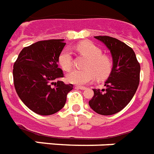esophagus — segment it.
<instances>
[{
  "label": "esophagus",
  "instance_id": "1",
  "mask_svg": "<svg viewBox=\"0 0 154 154\" xmlns=\"http://www.w3.org/2000/svg\"><path fill=\"white\" fill-rule=\"evenodd\" d=\"M75 88L76 89H80V90H85L86 89V87H85V86H81V85H76Z\"/></svg>",
  "mask_w": 154,
  "mask_h": 154
}]
</instances>
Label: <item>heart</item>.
Segmentation results:
<instances>
[{
  "mask_svg": "<svg viewBox=\"0 0 154 154\" xmlns=\"http://www.w3.org/2000/svg\"><path fill=\"white\" fill-rule=\"evenodd\" d=\"M77 51L89 58L85 70H73L67 76L69 82L76 85H85L98 77L103 80L108 77L113 69V63L108 56L103 55L98 46L90 42H82L77 47ZM58 62L64 71H69L72 67V55L69 49H64L60 54Z\"/></svg>",
  "mask_w": 154,
  "mask_h": 154,
  "instance_id": "1",
  "label": "heart"
}]
</instances>
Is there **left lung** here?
Returning a JSON list of instances; mask_svg holds the SVG:
<instances>
[{"mask_svg": "<svg viewBox=\"0 0 154 154\" xmlns=\"http://www.w3.org/2000/svg\"><path fill=\"white\" fill-rule=\"evenodd\" d=\"M110 50L113 69L106 89H94L90 106L99 115L111 116L119 112L133 98L140 82V66L134 51L126 43L110 36H94Z\"/></svg>", "mask_w": 154, "mask_h": 154, "instance_id": "8db88e82", "label": "left lung"}]
</instances>
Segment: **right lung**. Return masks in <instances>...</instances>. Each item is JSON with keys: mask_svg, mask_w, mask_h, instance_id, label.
Wrapping results in <instances>:
<instances>
[{"mask_svg": "<svg viewBox=\"0 0 154 154\" xmlns=\"http://www.w3.org/2000/svg\"><path fill=\"white\" fill-rule=\"evenodd\" d=\"M66 43L63 39L38 41L22 49L14 64L15 90L28 108L41 116L61 110L73 88L64 84L58 58ZM57 82H56V81Z\"/></svg>", "mask_w": 154, "mask_h": 154, "instance_id": "right-lung-1", "label": "right lung"}]
</instances>
